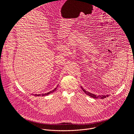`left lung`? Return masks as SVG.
I'll return each mask as SVG.
<instances>
[{"label":"left lung","mask_w":134,"mask_h":134,"mask_svg":"<svg viewBox=\"0 0 134 134\" xmlns=\"http://www.w3.org/2000/svg\"><path fill=\"white\" fill-rule=\"evenodd\" d=\"M81 88L83 90V91L85 92V94H86L87 95H88V96H90V97L91 98H95V99H104L107 97H108L109 96V95H95L94 94H92L90 92H88L87 91H86L85 89H84L82 86H81Z\"/></svg>","instance_id":"8db88e82"}]
</instances>
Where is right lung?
<instances>
[{
  "label": "right lung",
  "mask_w": 134,
  "mask_h": 134,
  "mask_svg": "<svg viewBox=\"0 0 134 134\" xmlns=\"http://www.w3.org/2000/svg\"><path fill=\"white\" fill-rule=\"evenodd\" d=\"M58 85H57V86L55 87V88H54L53 90H52L51 91H50V92H48V93H44V94H35V95H34V96H37V97H40V96H42V97H43V96H46V95H49L50 94H51V93H53V92H54L56 90H57V87H58Z\"/></svg>",
  "instance_id": "add662e5"
}]
</instances>
